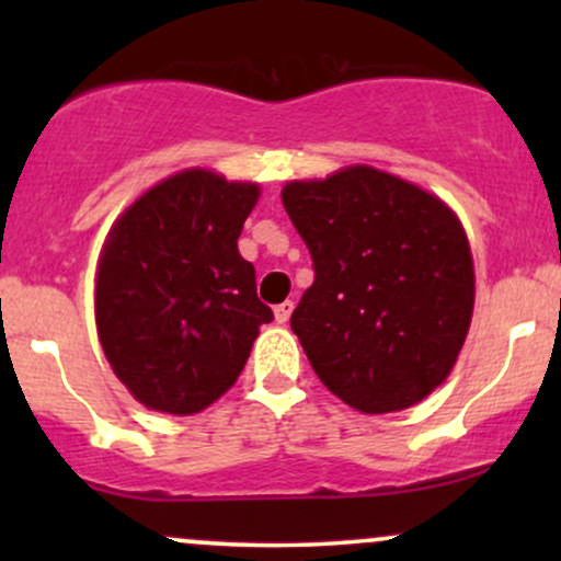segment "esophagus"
Listing matches in <instances>:
<instances>
[{"instance_id": "1", "label": "esophagus", "mask_w": 561, "mask_h": 561, "mask_svg": "<svg viewBox=\"0 0 561 561\" xmlns=\"http://www.w3.org/2000/svg\"><path fill=\"white\" fill-rule=\"evenodd\" d=\"M289 313H293V302H289V300L279 302V306H274V319L279 321V324H285V321L289 319Z\"/></svg>"}]
</instances>
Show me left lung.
I'll return each mask as SVG.
<instances>
[{"instance_id": "1", "label": "left lung", "mask_w": 561, "mask_h": 561, "mask_svg": "<svg viewBox=\"0 0 561 561\" xmlns=\"http://www.w3.org/2000/svg\"><path fill=\"white\" fill-rule=\"evenodd\" d=\"M282 203L317 274L289 324L321 382L364 414L427 398L454 369L474 308L454 210L369 165L289 182Z\"/></svg>"}]
</instances>
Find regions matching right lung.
Returning <instances> with one entry per match:
<instances>
[{
  "mask_svg": "<svg viewBox=\"0 0 561 561\" xmlns=\"http://www.w3.org/2000/svg\"><path fill=\"white\" fill-rule=\"evenodd\" d=\"M259 184L190 169L115 221L96 266L94 317L115 377L152 411L197 414L240 377L274 319L237 250Z\"/></svg>",
  "mask_w": 561,
  "mask_h": 561,
  "instance_id": "right-lung-1",
  "label": "right lung"
}]
</instances>
